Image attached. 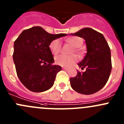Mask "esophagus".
Listing matches in <instances>:
<instances>
[{
    "mask_svg": "<svg viewBox=\"0 0 124 124\" xmlns=\"http://www.w3.org/2000/svg\"><path fill=\"white\" fill-rule=\"evenodd\" d=\"M63 69L64 70H68V68H65V67H63Z\"/></svg>",
    "mask_w": 124,
    "mask_h": 124,
    "instance_id": "1",
    "label": "esophagus"
}]
</instances>
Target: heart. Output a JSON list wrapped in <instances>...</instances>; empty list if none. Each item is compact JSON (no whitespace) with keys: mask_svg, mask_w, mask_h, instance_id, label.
<instances>
[{"mask_svg":"<svg viewBox=\"0 0 124 124\" xmlns=\"http://www.w3.org/2000/svg\"><path fill=\"white\" fill-rule=\"evenodd\" d=\"M67 42L70 43L71 46H73L71 53H74V52L79 53V47L83 44V39L80 37H71L67 39ZM50 49L52 54L54 55L57 54L61 52L62 49V43L59 39H56L53 40L50 44ZM78 61V57L76 55L72 54L70 56L61 54L57 56L55 59V62L57 65L62 67H70Z\"/></svg>","mask_w":124,"mask_h":124,"instance_id":"heart-1","label":"heart"}]
</instances>
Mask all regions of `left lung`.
<instances>
[{"mask_svg":"<svg viewBox=\"0 0 124 124\" xmlns=\"http://www.w3.org/2000/svg\"><path fill=\"white\" fill-rule=\"evenodd\" d=\"M71 35L84 39L87 53L78 63L85 72L77 71L76 77L70 78L71 86L78 93L90 95L101 89L108 81L112 70L110 49L102 34L86 27Z\"/></svg>","mask_w":124,"mask_h":124,"instance_id":"8db88e82","label":"left lung"}]
</instances>
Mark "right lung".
<instances>
[{
    "label": "right lung",
    "instance_id": "right-lung-1",
    "mask_svg": "<svg viewBox=\"0 0 124 124\" xmlns=\"http://www.w3.org/2000/svg\"><path fill=\"white\" fill-rule=\"evenodd\" d=\"M67 35L50 34L40 26L24 30L15 41L13 60L17 76L32 92L48 90L54 84L56 74L62 69L54 62L50 49L53 40Z\"/></svg>",
    "mask_w": 124,
    "mask_h": 124
}]
</instances>
